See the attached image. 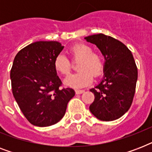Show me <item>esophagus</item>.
Segmentation results:
<instances>
[{"label": "esophagus", "instance_id": "1", "mask_svg": "<svg viewBox=\"0 0 152 152\" xmlns=\"http://www.w3.org/2000/svg\"><path fill=\"white\" fill-rule=\"evenodd\" d=\"M76 95H80V94H82V93L84 92V91L83 90H76Z\"/></svg>", "mask_w": 152, "mask_h": 152}]
</instances>
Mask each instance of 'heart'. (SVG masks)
<instances>
[{
  "mask_svg": "<svg viewBox=\"0 0 152 152\" xmlns=\"http://www.w3.org/2000/svg\"><path fill=\"white\" fill-rule=\"evenodd\" d=\"M73 61H79V72L72 74L64 80L65 85L72 88H83L92 82L93 77L97 78L104 71V61L100 53L93 52L92 48L83 43H76L69 49ZM55 70L62 75H69L71 72V61L64 55L60 53L53 61Z\"/></svg>",
  "mask_w": 152,
  "mask_h": 152,
  "instance_id": "b5f03b06",
  "label": "heart"
}]
</instances>
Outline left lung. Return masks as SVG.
Here are the masks:
<instances>
[{"label":"left lung","mask_w":152,"mask_h":152,"mask_svg":"<svg viewBox=\"0 0 152 152\" xmlns=\"http://www.w3.org/2000/svg\"><path fill=\"white\" fill-rule=\"evenodd\" d=\"M85 39L97 46L106 61L103 78L90 90L95 95L90 111L104 121L118 119L129 110L136 91L138 72L133 56L113 37L98 34Z\"/></svg>","instance_id":"obj_1"}]
</instances>
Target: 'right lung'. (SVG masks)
Listing matches in <instances>:
<instances>
[{
	"label": "right lung",
	"mask_w": 152,
	"mask_h": 152,
	"mask_svg": "<svg viewBox=\"0 0 152 152\" xmlns=\"http://www.w3.org/2000/svg\"><path fill=\"white\" fill-rule=\"evenodd\" d=\"M63 48L58 42H35L19 51L13 61V96L25 118L35 126L58 122L75 95L73 89L61 88L62 83L53 66Z\"/></svg>",
	"instance_id": "right-lung-1"
}]
</instances>
